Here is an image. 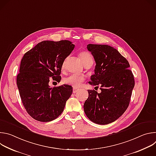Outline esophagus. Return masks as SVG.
Listing matches in <instances>:
<instances>
[{
    "label": "esophagus",
    "mask_w": 156,
    "mask_h": 156,
    "mask_svg": "<svg viewBox=\"0 0 156 156\" xmlns=\"http://www.w3.org/2000/svg\"><path fill=\"white\" fill-rule=\"evenodd\" d=\"M78 91V89L73 88V93H76Z\"/></svg>",
    "instance_id": "esophagus-1"
}]
</instances>
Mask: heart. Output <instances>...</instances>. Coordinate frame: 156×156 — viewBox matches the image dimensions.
<instances>
[{
  "label": "heart",
  "mask_w": 156,
  "mask_h": 156,
  "mask_svg": "<svg viewBox=\"0 0 156 156\" xmlns=\"http://www.w3.org/2000/svg\"><path fill=\"white\" fill-rule=\"evenodd\" d=\"M79 56L84 66L87 65H92L93 63V58L91 54L87 51H82L79 54ZM66 58L64 60L62 63V69L63 70L65 69V63L66 62ZM84 81V77L81 75H77L75 74L70 75V76L66 77L64 79V83L66 84H68L73 87L74 88H78L81 86L82 83Z\"/></svg>",
  "instance_id": "b5f03b06"
}]
</instances>
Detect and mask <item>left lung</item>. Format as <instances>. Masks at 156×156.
<instances>
[{
    "label": "left lung",
    "mask_w": 156,
    "mask_h": 156,
    "mask_svg": "<svg viewBox=\"0 0 156 156\" xmlns=\"http://www.w3.org/2000/svg\"><path fill=\"white\" fill-rule=\"evenodd\" d=\"M87 49L96 64L89 83L101 86V92L87 90L84 111L93 122L108 124L121 117L128 108L135 86L134 76L128 69V60L113 47L90 44Z\"/></svg>",
    "instance_id": "left-lung-1"
}]
</instances>
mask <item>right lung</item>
<instances>
[{"label":"right lung","mask_w":156,"mask_h":156,"mask_svg":"<svg viewBox=\"0 0 156 156\" xmlns=\"http://www.w3.org/2000/svg\"><path fill=\"white\" fill-rule=\"evenodd\" d=\"M74 48L67 40L44 41L22 58L17 86L27 112L36 120L52 121L63 111L73 88L68 84L51 87L49 79L60 81L62 63Z\"/></svg>","instance_id":"add662e5"}]
</instances>
